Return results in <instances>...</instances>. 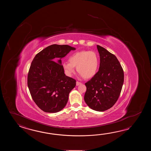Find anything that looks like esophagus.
I'll list each match as a JSON object with an SVG mask.
<instances>
[{
    "label": "esophagus",
    "mask_w": 151,
    "mask_h": 151,
    "mask_svg": "<svg viewBox=\"0 0 151 151\" xmlns=\"http://www.w3.org/2000/svg\"><path fill=\"white\" fill-rule=\"evenodd\" d=\"M81 84V83H80V82H79V81H77V83H76V85L77 86H79V85H80Z\"/></svg>",
    "instance_id": "esophagus-1"
}]
</instances>
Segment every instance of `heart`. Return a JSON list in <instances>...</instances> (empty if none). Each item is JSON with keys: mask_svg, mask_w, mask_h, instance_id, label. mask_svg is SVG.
Wrapping results in <instances>:
<instances>
[{"mask_svg": "<svg viewBox=\"0 0 151 151\" xmlns=\"http://www.w3.org/2000/svg\"><path fill=\"white\" fill-rule=\"evenodd\" d=\"M69 62H64L63 68L66 74L71 76L75 72V67L81 77L88 79L96 74L99 58L96 52L83 50L76 52L69 57Z\"/></svg>", "mask_w": 151, "mask_h": 151, "instance_id": "heart-1", "label": "heart"}]
</instances>
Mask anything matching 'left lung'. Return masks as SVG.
I'll return each instance as SVG.
<instances>
[{
    "mask_svg": "<svg viewBox=\"0 0 151 151\" xmlns=\"http://www.w3.org/2000/svg\"><path fill=\"white\" fill-rule=\"evenodd\" d=\"M96 46L100 55L99 69L85 83L84 100L91 109L103 112L111 108L118 99L124 74L116 56L99 45Z\"/></svg>",
    "mask_w": 151,
    "mask_h": 151,
    "instance_id": "left-lung-1",
    "label": "left lung"
}]
</instances>
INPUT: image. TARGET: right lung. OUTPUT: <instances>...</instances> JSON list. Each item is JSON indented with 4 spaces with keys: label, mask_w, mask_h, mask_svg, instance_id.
Listing matches in <instances>:
<instances>
[{
    "label": "right lung",
    "mask_w": 151,
    "mask_h": 151,
    "mask_svg": "<svg viewBox=\"0 0 151 151\" xmlns=\"http://www.w3.org/2000/svg\"><path fill=\"white\" fill-rule=\"evenodd\" d=\"M75 50L69 45L53 44L36 55L32 61L27 85L33 101L45 112L63 109L76 85L75 79L65 75L61 63V59Z\"/></svg>",
    "instance_id": "1"
}]
</instances>
